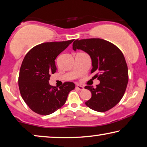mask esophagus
<instances>
[{"instance_id": "34e87169", "label": "esophagus", "mask_w": 147, "mask_h": 147, "mask_svg": "<svg viewBox=\"0 0 147 147\" xmlns=\"http://www.w3.org/2000/svg\"><path fill=\"white\" fill-rule=\"evenodd\" d=\"M76 89H78V90H83L84 89V86H80V85H77L76 86Z\"/></svg>"}]
</instances>
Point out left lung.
I'll use <instances>...</instances> for the list:
<instances>
[{"label":"left lung","mask_w":147,"mask_h":147,"mask_svg":"<svg viewBox=\"0 0 147 147\" xmlns=\"http://www.w3.org/2000/svg\"><path fill=\"white\" fill-rule=\"evenodd\" d=\"M73 50H82L92 59L93 79L100 81L96 88L86 86L92 97L85 104L92 110L105 112L119 103L128 82V69L122 52L117 46L101 38L76 40Z\"/></svg>","instance_id":"obj_1"}]
</instances>
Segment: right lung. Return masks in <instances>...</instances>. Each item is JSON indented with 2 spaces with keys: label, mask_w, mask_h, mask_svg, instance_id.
Masks as SVG:
<instances>
[{
  "label": "right lung",
  "mask_w": 147,
  "mask_h": 147,
  "mask_svg": "<svg viewBox=\"0 0 147 147\" xmlns=\"http://www.w3.org/2000/svg\"><path fill=\"white\" fill-rule=\"evenodd\" d=\"M74 40L50 42L37 45L29 51L21 66L18 84L21 95L28 107L38 115H50L66 102L69 93L75 88L66 82L57 89L49 84L56 72L55 59Z\"/></svg>",
  "instance_id": "1"
}]
</instances>
